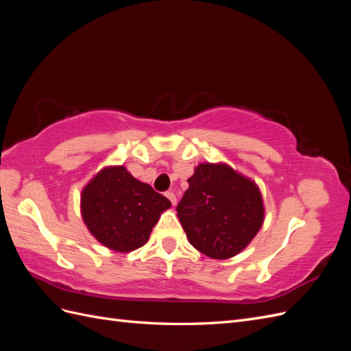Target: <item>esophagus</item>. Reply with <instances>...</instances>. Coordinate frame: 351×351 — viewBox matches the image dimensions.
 <instances>
[{"label": "esophagus", "mask_w": 351, "mask_h": 351, "mask_svg": "<svg viewBox=\"0 0 351 351\" xmlns=\"http://www.w3.org/2000/svg\"><path fill=\"white\" fill-rule=\"evenodd\" d=\"M165 196H167L169 200H171V204H173V205H176V204H177V197H176L174 192H171V190H169V192H167V193H165Z\"/></svg>", "instance_id": "1"}]
</instances>
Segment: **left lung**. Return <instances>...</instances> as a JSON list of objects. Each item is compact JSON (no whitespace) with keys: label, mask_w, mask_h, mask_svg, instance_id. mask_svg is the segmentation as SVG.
Wrapping results in <instances>:
<instances>
[{"label":"left lung","mask_w":351,"mask_h":351,"mask_svg":"<svg viewBox=\"0 0 351 351\" xmlns=\"http://www.w3.org/2000/svg\"><path fill=\"white\" fill-rule=\"evenodd\" d=\"M177 215L190 244L206 256H236L256 236L263 222L258 186L224 164H200Z\"/></svg>","instance_id":"8db88e82"}]
</instances>
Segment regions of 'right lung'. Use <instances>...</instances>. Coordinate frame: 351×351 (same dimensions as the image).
I'll list each match as a JSON object with an SVG mask.
<instances>
[{"label": "right lung", "mask_w": 351, "mask_h": 351, "mask_svg": "<svg viewBox=\"0 0 351 351\" xmlns=\"http://www.w3.org/2000/svg\"><path fill=\"white\" fill-rule=\"evenodd\" d=\"M171 206L165 196L136 180L124 167L105 168L82 192V218L104 246L132 252L149 240L161 212Z\"/></svg>", "instance_id": "add662e5"}]
</instances>
